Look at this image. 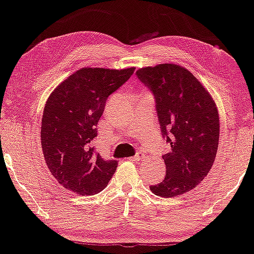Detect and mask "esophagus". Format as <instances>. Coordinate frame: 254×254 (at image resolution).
Segmentation results:
<instances>
[{"label": "esophagus", "instance_id": "1", "mask_svg": "<svg viewBox=\"0 0 254 254\" xmlns=\"http://www.w3.org/2000/svg\"><path fill=\"white\" fill-rule=\"evenodd\" d=\"M145 158V154L143 152H137L134 157H131V160L133 161H141Z\"/></svg>", "mask_w": 254, "mask_h": 254}]
</instances>
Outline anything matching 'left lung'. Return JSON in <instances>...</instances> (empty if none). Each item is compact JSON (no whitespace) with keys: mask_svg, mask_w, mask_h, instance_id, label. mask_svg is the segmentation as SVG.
Here are the masks:
<instances>
[{"mask_svg":"<svg viewBox=\"0 0 254 254\" xmlns=\"http://www.w3.org/2000/svg\"><path fill=\"white\" fill-rule=\"evenodd\" d=\"M136 75L153 94L161 135L171 145L163 156L166 175L150 190L165 198L189 192L206 178L218 152L215 103L196 76L180 65L149 66Z\"/></svg>","mask_w":254,"mask_h":254,"instance_id":"1","label":"left lung"}]
</instances>
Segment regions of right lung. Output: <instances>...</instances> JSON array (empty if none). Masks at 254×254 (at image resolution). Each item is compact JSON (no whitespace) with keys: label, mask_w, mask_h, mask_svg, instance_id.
Segmentation results:
<instances>
[{"label":"right lung","mask_w":254,"mask_h":254,"mask_svg":"<svg viewBox=\"0 0 254 254\" xmlns=\"http://www.w3.org/2000/svg\"><path fill=\"white\" fill-rule=\"evenodd\" d=\"M135 67H84L57 86L42 116L41 145L51 175L81 196L108 186L118 161L105 160L93 146L106 100L130 78Z\"/></svg>","instance_id":"1"}]
</instances>
